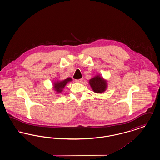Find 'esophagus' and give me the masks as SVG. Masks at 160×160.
<instances>
[{
    "mask_svg": "<svg viewBox=\"0 0 160 160\" xmlns=\"http://www.w3.org/2000/svg\"><path fill=\"white\" fill-rule=\"evenodd\" d=\"M82 80H83L82 78H80V79H76V80H75V82H77V83H81V82H82Z\"/></svg>",
    "mask_w": 160,
    "mask_h": 160,
    "instance_id": "1",
    "label": "esophagus"
}]
</instances>
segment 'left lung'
I'll return each instance as SVG.
<instances>
[{"instance_id":"1","label":"left lung","mask_w":160,"mask_h":160,"mask_svg":"<svg viewBox=\"0 0 160 160\" xmlns=\"http://www.w3.org/2000/svg\"><path fill=\"white\" fill-rule=\"evenodd\" d=\"M89 84L93 91L96 93H102L106 89L107 82L99 76L93 77L89 80Z\"/></svg>"}]
</instances>
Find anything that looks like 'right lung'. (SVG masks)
I'll use <instances>...</instances> for the list:
<instances>
[{
  "mask_svg": "<svg viewBox=\"0 0 160 160\" xmlns=\"http://www.w3.org/2000/svg\"><path fill=\"white\" fill-rule=\"evenodd\" d=\"M72 79L71 78H68L63 81H60V82H55V83L54 84V90L57 92H59L60 93L62 91V89H63V88L65 86V85L67 84V83L68 82L71 81Z\"/></svg>",
  "mask_w": 160,
  "mask_h": 160,
  "instance_id": "1",
  "label": "right lung"
}]
</instances>
